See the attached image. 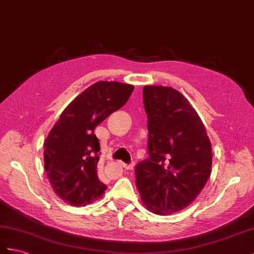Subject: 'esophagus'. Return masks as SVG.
<instances>
[{
	"instance_id": "1",
	"label": "esophagus",
	"mask_w": 254,
	"mask_h": 254,
	"mask_svg": "<svg viewBox=\"0 0 254 254\" xmlns=\"http://www.w3.org/2000/svg\"><path fill=\"white\" fill-rule=\"evenodd\" d=\"M122 166L124 167V168H125L126 170H132L133 169V167H132V165H127V164H122Z\"/></svg>"
}]
</instances>
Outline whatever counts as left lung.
<instances>
[{
	"instance_id": "1",
	"label": "left lung",
	"mask_w": 254,
	"mask_h": 254,
	"mask_svg": "<svg viewBox=\"0 0 254 254\" xmlns=\"http://www.w3.org/2000/svg\"><path fill=\"white\" fill-rule=\"evenodd\" d=\"M148 157L135 167V185L152 212L181 211L195 200L211 174L212 150L206 128L180 91L144 86Z\"/></svg>"
}]
</instances>
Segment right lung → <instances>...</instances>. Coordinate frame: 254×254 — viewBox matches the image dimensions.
<instances>
[{"mask_svg": "<svg viewBox=\"0 0 254 254\" xmlns=\"http://www.w3.org/2000/svg\"><path fill=\"white\" fill-rule=\"evenodd\" d=\"M132 85L99 80L61 113L44 141V168L55 193L72 206H86L107 190L98 178L100 144L95 128L125 104Z\"/></svg>", "mask_w": 254, "mask_h": 254, "instance_id": "obj_1", "label": "right lung"}]
</instances>
